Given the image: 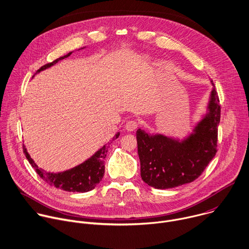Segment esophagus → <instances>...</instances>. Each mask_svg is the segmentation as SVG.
I'll return each instance as SVG.
<instances>
[{
    "label": "esophagus",
    "mask_w": 249,
    "mask_h": 249,
    "mask_svg": "<svg viewBox=\"0 0 249 249\" xmlns=\"http://www.w3.org/2000/svg\"><path fill=\"white\" fill-rule=\"evenodd\" d=\"M138 125H139V123H138L137 121H135V120H129V121H127V123L125 124V129H126L127 131H133V130H135V129L138 127Z\"/></svg>",
    "instance_id": "esophagus-1"
}]
</instances>
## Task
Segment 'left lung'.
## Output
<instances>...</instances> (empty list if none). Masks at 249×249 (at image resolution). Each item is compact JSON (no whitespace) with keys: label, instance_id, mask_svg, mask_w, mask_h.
<instances>
[{"label":"left lung","instance_id":"left-lung-1","mask_svg":"<svg viewBox=\"0 0 249 249\" xmlns=\"http://www.w3.org/2000/svg\"><path fill=\"white\" fill-rule=\"evenodd\" d=\"M208 115L195 133L180 143L162 135L136 132L142 180L156 189H169L195 181L217 153L221 106L214 89Z\"/></svg>","mask_w":249,"mask_h":249}]
</instances>
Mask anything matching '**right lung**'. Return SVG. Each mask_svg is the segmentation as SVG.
I'll use <instances>...</instances> for the list:
<instances>
[{
	"instance_id": "add662e5",
	"label": "right lung",
	"mask_w": 249,
	"mask_h": 249,
	"mask_svg": "<svg viewBox=\"0 0 249 249\" xmlns=\"http://www.w3.org/2000/svg\"><path fill=\"white\" fill-rule=\"evenodd\" d=\"M71 53H70L69 54H67L63 57L57 58L56 60H54L51 63L45 64L37 72H40L41 70H44V69L53 65L60 59L70 56ZM118 137H119V133L113 137V139L111 140V143ZM108 144H110V142H108ZM107 151H108V146H104L94 156H92L89 160H88L84 163H82L70 170L64 171V172L50 173V172H45L43 169L38 167V165L30 158L25 147L23 146V153H24L25 157L27 158V160L30 162V164L32 165V167L36 170L38 175L45 182H47L50 186H53L55 188H58V189L64 190V191L77 192V193H86V192L91 191L102 180V178L104 176V172H105L104 160L106 158Z\"/></svg>"
}]
</instances>
